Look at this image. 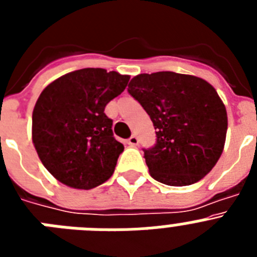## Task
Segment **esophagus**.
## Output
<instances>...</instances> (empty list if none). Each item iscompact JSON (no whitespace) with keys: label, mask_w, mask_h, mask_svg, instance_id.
Wrapping results in <instances>:
<instances>
[{"label":"esophagus","mask_w":257,"mask_h":257,"mask_svg":"<svg viewBox=\"0 0 257 257\" xmlns=\"http://www.w3.org/2000/svg\"><path fill=\"white\" fill-rule=\"evenodd\" d=\"M127 143H128V145H131V147H136V145L139 144V139H138V136L136 135H131L130 139L127 140Z\"/></svg>","instance_id":"obj_1"}]
</instances>
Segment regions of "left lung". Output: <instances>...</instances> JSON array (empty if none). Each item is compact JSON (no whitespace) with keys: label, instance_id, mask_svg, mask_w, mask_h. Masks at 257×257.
I'll use <instances>...</instances> for the list:
<instances>
[{"label":"left lung","instance_id":"8db88e82","mask_svg":"<svg viewBox=\"0 0 257 257\" xmlns=\"http://www.w3.org/2000/svg\"><path fill=\"white\" fill-rule=\"evenodd\" d=\"M127 91L156 128V144L144 149L154 180L184 187L213 169L225 144L228 115L207 81L175 72L143 73L131 79Z\"/></svg>","mask_w":257,"mask_h":257}]
</instances>
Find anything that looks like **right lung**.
Here are the masks:
<instances>
[{
	"label": "right lung",
	"instance_id": "1",
	"mask_svg": "<svg viewBox=\"0 0 257 257\" xmlns=\"http://www.w3.org/2000/svg\"><path fill=\"white\" fill-rule=\"evenodd\" d=\"M130 76L85 68L61 76L41 92L32 115V140L41 162L60 183L92 189L113 175L123 145L113 136L106 104Z\"/></svg>",
	"mask_w": 257,
	"mask_h": 257
}]
</instances>
